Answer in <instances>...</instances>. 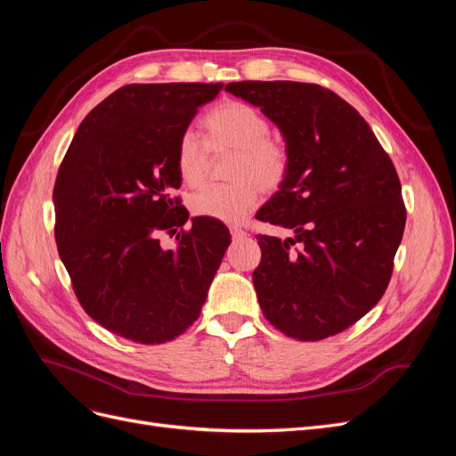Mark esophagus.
<instances>
[{
	"instance_id": "obj_1",
	"label": "esophagus",
	"mask_w": 456,
	"mask_h": 456,
	"mask_svg": "<svg viewBox=\"0 0 456 456\" xmlns=\"http://www.w3.org/2000/svg\"><path fill=\"white\" fill-rule=\"evenodd\" d=\"M230 233H232L233 240H241V238L247 236V232H245L241 226H232V228H230Z\"/></svg>"
}]
</instances>
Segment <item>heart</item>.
I'll return each instance as SVG.
<instances>
[{"mask_svg": "<svg viewBox=\"0 0 456 456\" xmlns=\"http://www.w3.org/2000/svg\"><path fill=\"white\" fill-rule=\"evenodd\" d=\"M211 151L233 150L226 176L232 183L207 186L190 200L194 215L238 224L249 215L262 191L278 190L289 173V151L270 136V123L256 108L230 101L213 108L201 121ZM194 133L176 144V171L186 186H200L209 169V154Z\"/></svg>", "mask_w": 456, "mask_h": 456, "instance_id": "1", "label": "heart"}]
</instances>
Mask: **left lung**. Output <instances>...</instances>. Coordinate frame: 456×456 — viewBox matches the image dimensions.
I'll use <instances>...</instances> for the list:
<instances>
[{
    "label": "left lung",
    "mask_w": 456,
    "mask_h": 456,
    "mask_svg": "<svg viewBox=\"0 0 456 456\" xmlns=\"http://www.w3.org/2000/svg\"><path fill=\"white\" fill-rule=\"evenodd\" d=\"M226 91L280 127L289 173L256 218L293 230L258 236L253 272L266 320L297 340H323L377 305L405 230L402 184L390 156L354 106L298 81H238Z\"/></svg>",
    "instance_id": "1"
}]
</instances>
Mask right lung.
<instances>
[{
  "mask_svg": "<svg viewBox=\"0 0 456 456\" xmlns=\"http://www.w3.org/2000/svg\"><path fill=\"white\" fill-rule=\"evenodd\" d=\"M220 84H131L81 121L53 190L54 240L79 305L96 323L161 344L194 323L230 245L228 228L188 211L176 144Z\"/></svg>",
  "mask_w": 456,
  "mask_h": 456,
  "instance_id": "add662e5",
  "label": "right lung"
}]
</instances>
